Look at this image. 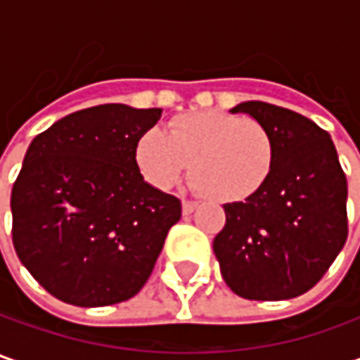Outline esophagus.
Instances as JSON below:
<instances>
[{
	"instance_id": "34e87169",
	"label": "esophagus",
	"mask_w": 360,
	"mask_h": 360,
	"mask_svg": "<svg viewBox=\"0 0 360 360\" xmlns=\"http://www.w3.org/2000/svg\"><path fill=\"white\" fill-rule=\"evenodd\" d=\"M196 206H198V202L184 200L182 202V212H184V214H192V212L196 210Z\"/></svg>"
}]
</instances>
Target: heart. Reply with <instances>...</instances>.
<instances>
[{"label": "heart", "mask_w": 360, "mask_h": 360, "mask_svg": "<svg viewBox=\"0 0 360 360\" xmlns=\"http://www.w3.org/2000/svg\"><path fill=\"white\" fill-rule=\"evenodd\" d=\"M136 162L154 188H172L190 168L192 182L210 198L242 200L269 178L274 162L270 131L256 120L222 112H190L174 118L166 134L144 131Z\"/></svg>", "instance_id": "b5f03b06"}]
</instances>
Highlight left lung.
Returning <instances> with one entry per match:
<instances>
[{
	"instance_id": "1",
	"label": "left lung",
	"mask_w": 360,
	"mask_h": 360,
	"mask_svg": "<svg viewBox=\"0 0 360 360\" xmlns=\"http://www.w3.org/2000/svg\"><path fill=\"white\" fill-rule=\"evenodd\" d=\"M272 136L274 162L262 186L244 202L224 204L226 224L214 255L230 290L248 300H286L319 283L342 250L347 176L328 131L292 110L242 102Z\"/></svg>"
}]
</instances>
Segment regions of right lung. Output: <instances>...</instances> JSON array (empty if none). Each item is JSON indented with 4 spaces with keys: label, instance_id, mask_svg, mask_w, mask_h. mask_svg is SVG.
Wrapping results in <instances>:
<instances>
[{
    "label": "right lung",
    "instance_id": "obj_1",
    "mask_svg": "<svg viewBox=\"0 0 360 360\" xmlns=\"http://www.w3.org/2000/svg\"><path fill=\"white\" fill-rule=\"evenodd\" d=\"M160 108L94 105L58 120L30 144L11 190V238L49 295L108 307L142 290L182 204L150 186L136 142Z\"/></svg>",
    "mask_w": 360,
    "mask_h": 360
}]
</instances>
